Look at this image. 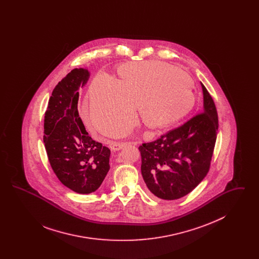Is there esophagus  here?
<instances>
[{"mask_svg":"<svg viewBox=\"0 0 259 259\" xmlns=\"http://www.w3.org/2000/svg\"><path fill=\"white\" fill-rule=\"evenodd\" d=\"M126 145H127L126 143H112L111 148L112 150L117 151V150H120L121 148H123Z\"/></svg>","mask_w":259,"mask_h":259,"instance_id":"1","label":"esophagus"}]
</instances>
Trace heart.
Here are the masks:
<instances>
[{
  "label": "heart",
  "instance_id": "obj_1",
  "mask_svg": "<svg viewBox=\"0 0 259 259\" xmlns=\"http://www.w3.org/2000/svg\"><path fill=\"white\" fill-rule=\"evenodd\" d=\"M117 73V80L98 74L89 89L91 119L102 133L132 121L136 108L144 123L160 129L184 118L194 106L193 79L168 63L131 62L121 65ZM130 130V125H123L113 135H126Z\"/></svg>",
  "mask_w": 259,
  "mask_h": 259
}]
</instances>
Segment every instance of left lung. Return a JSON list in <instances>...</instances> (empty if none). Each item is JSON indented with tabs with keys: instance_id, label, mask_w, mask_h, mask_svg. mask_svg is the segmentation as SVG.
<instances>
[{
	"instance_id": "1",
	"label": "left lung",
	"mask_w": 259,
	"mask_h": 259,
	"mask_svg": "<svg viewBox=\"0 0 259 259\" xmlns=\"http://www.w3.org/2000/svg\"><path fill=\"white\" fill-rule=\"evenodd\" d=\"M203 90V108L187 122L139 147L141 171L149 191L164 200L190 193L209 172L219 129L214 102Z\"/></svg>"
}]
</instances>
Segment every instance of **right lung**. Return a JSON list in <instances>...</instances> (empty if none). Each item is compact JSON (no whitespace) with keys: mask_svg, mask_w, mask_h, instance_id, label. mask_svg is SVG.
<instances>
[{"mask_svg":"<svg viewBox=\"0 0 259 259\" xmlns=\"http://www.w3.org/2000/svg\"><path fill=\"white\" fill-rule=\"evenodd\" d=\"M89 76L87 69H74L58 82L44 125V143L53 172L63 185L79 194L96 191L110 170L111 150L88 135L77 110L78 89Z\"/></svg>","mask_w":259,"mask_h":259,"instance_id":"add662e5","label":"right lung"}]
</instances>
